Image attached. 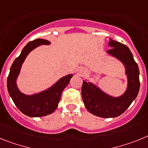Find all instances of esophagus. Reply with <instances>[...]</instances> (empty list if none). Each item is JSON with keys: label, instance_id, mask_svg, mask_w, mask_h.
<instances>
[{"label": "esophagus", "instance_id": "1", "mask_svg": "<svg viewBox=\"0 0 148 148\" xmlns=\"http://www.w3.org/2000/svg\"><path fill=\"white\" fill-rule=\"evenodd\" d=\"M79 73L83 74H84L85 72H84V71H83V70H80V71H79Z\"/></svg>", "mask_w": 148, "mask_h": 148}]
</instances>
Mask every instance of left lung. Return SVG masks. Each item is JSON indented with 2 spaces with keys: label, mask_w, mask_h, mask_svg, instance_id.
I'll return each instance as SVG.
<instances>
[{
  "label": "left lung",
  "mask_w": 148,
  "mask_h": 148,
  "mask_svg": "<svg viewBox=\"0 0 148 148\" xmlns=\"http://www.w3.org/2000/svg\"><path fill=\"white\" fill-rule=\"evenodd\" d=\"M108 54L114 56L125 67L127 76V88L122 95L112 96L93 83L83 80L82 97L89 112L101 118H115L124 113L138 95L140 88L139 70L129 47L124 44L110 38Z\"/></svg>",
  "instance_id": "8db88e82"
}]
</instances>
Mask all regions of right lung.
I'll use <instances>...</instances> for the list:
<instances>
[{
  "label": "right lung",
  "mask_w": 148,
  "mask_h": 148,
  "mask_svg": "<svg viewBox=\"0 0 148 148\" xmlns=\"http://www.w3.org/2000/svg\"><path fill=\"white\" fill-rule=\"evenodd\" d=\"M50 44L49 41L42 38L29 42L23 48L20 56L15 59L10 68L7 78L8 92L18 109L27 116L42 117L53 112L58 106L62 92L73 77V74H68L60 78L49 88L32 95H25L18 89L16 80L21 65L27 55L36 47L42 45Z\"/></svg>",
  "instance_id": "add662e5"
}]
</instances>
